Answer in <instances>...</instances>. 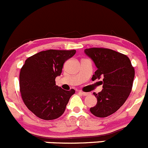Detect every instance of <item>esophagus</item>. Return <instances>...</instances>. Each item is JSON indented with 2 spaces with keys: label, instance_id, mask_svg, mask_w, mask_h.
<instances>
[{
  "label": "esophagus",
  "instance_id": "34e87169",
  "mask_svg": "<svg viewBox=\"0 0 148 148\" xmlns=\"http://www.w3.org/2000/svg\"><path fill=\"white\" fill-rule=\"evenodd\" d=\"M80 93H81V94L83 95V96H89V95L90 94V93H87V92H83V91H80Z\"/></svg>",
  "mask_w": 148,
  "mask_h": 148
}]
</instances>
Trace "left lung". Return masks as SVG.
Here are the masks:
<instances>
[{
  "mask_svg": "<svg viewBox=\"0 0 148 148\" xmlns=\"http://www.w3.org/2000/svg\"><path fill=\"white\" fill-rule=\"evenodd\" d=\"M84 52L97 68L92 80L103 78L102 90L93 93L97 103L90 111L97 117H106L116 112L130 96L134 69L127 55L112 49L93 47Z\"/></svg>",
  "mask_w": 148,
  "mask_h": 148,
  "instance_id": "obj_1",
  "label": "left lung"
}]
</instances>
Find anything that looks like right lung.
Wrapping results in <instances>:
<instances>
[{
    "instance_id": "1",
    "label": "right lung",
    "mask_w": 148,
    "mask_h": 148,
    "mask_svg": "<svg viewBox=\"0 0 148 148\" xmlns=\"http://www.w3.org/2000/svg\"><path fill=\"white\" fill-rule=\"evenodd\" d=\"M76 50L42 51L26 60L21 69L19 86L26 107L44 120L59 118L64 113L74 89L65 90L56 86L63 64Z\"/></svg>"
}]
</instances>
